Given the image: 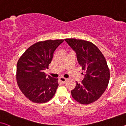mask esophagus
Returning a JSON list of instances; mask_svg holds the SVG:
<instances>
[{"label": "esophagus", "mask_w": 126, "mask_h": 126, "mask_svg": "<svg viewBox=\"0 0 126 126\" xmlns=\"http://www.w3.org/2000/svg\"><path fill=\"white\" fill-rule=\"evenodd\" d=\"M59 80H60V81L62 82V83L64 84V83H65V81H66L67 79L64 78H62H62H59Z\"/></svg>", "instance_id": "1"}]
</instances>
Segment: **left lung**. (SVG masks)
I'll return each mask as SVG.
<instances>
[{
  "label": "left lung",
  "mask_w": 126,
  "mask_h": 126,
  "mask_svg": "<svg viewBox=\"0 0 126 126\" xmlns=\"http://www.w3.org/2000/svg\"><path fill=\"white\" fill-rule=\"evenodd\" d=\"M76 53L77 59L85 73L81 83L76 82L71 95L80 104L88 105L100 98L110 80V70L102 52L89 41L75 38L65 39Z\"/></svg>",
  "instance_id": "1"
}]
</instances>
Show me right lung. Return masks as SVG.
Returning <instances> with one entry per match:
<instances>
[{
    "label": "right lung",
    "mask_w": 126,
    "mask_h": 126,
    "mask_svg": "<svg viewBox=\"0 0 126 126\" xmlns=\"http://www.w3.org/2000/svg\"><path fill=\"white\" fill-rule=\"evenodd\" d=\"M63 39L39 41L30 46L17 63L16 80L20 91L32 102L42 104L50 101L58 87V79L47 76L54 52Z\"/></svg>",
    "instance_id": "1"
}]
</instances>
